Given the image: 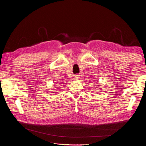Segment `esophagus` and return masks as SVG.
Returning <instances> with one entry per match:
<instances>
[{"mask_svg":"<svg viewBox=\"0 0 146 146\" xmlns=\"http://www.w3.org/2000/svg\"><path fill=\"white\" fill-rule=\"evenodd\" d=\"M74 78H75V80H78L80 78V77H79L78 75H76V76L74 77Z\"/></svg>","mask_w":146,"mask_h":146,"instance_id":"1","label":"esophagus"}]
</instances>
